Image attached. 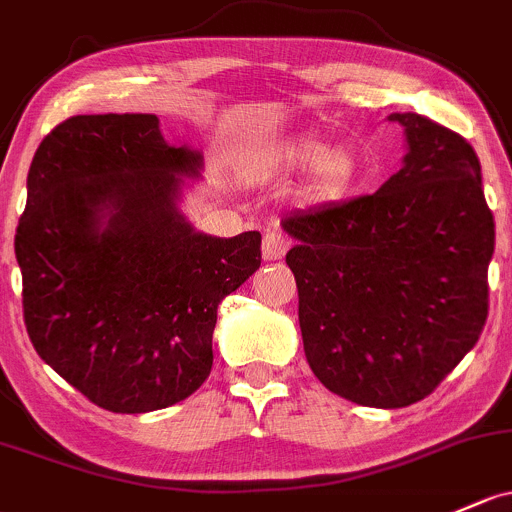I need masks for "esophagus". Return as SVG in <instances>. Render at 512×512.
<instances>
[{
	"label": "esophagus",
	"instance_id": "34e87169",
	"mask_svg": "<svg viewBox=\"0 0 512 512\" xmlns=\"http://www.w3.org/2000/svg\"><path fill=\"white\" fill-rule=\"evenodd\" d=\"M288 246V239L280 232L263 234V258H266V261H278V258H283Z\"/></svg>",
	"mask_w": 512,
	"mask_h": 512
}]
</instances>
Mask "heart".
I'll list each match as a JSON object with an SVG mask.
<instances>
[{"label": "heart", "instance_id": "heart-1", "mask_svg": "<svg viewBox=\"0 0 512 512\" xmlns=\"http://www.w3.org/2000/svg\"><path fill=\"white\" fill-rule=\"evenodd\" d=\"M285 168H307L312 170V192L317 197H337L354 185L359 178V158L349 146L324 148L315 139H302L290 146L283 156Z\"/></svg>", "mask_w": 512, "mask_h": 512}]
</instances>
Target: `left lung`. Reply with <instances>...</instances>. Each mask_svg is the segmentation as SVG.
Wrapping results in <instances>:
<instances>
[{"mask_svg": "<svg viewBox=\"0 0 512 512\" xmlns=\"http://www.w3.org/2000/svg\"><path fill=\"white\" fill-rule=\"evenodd\" d=\"M403 168L373 195L290 212L285 263L298 283L307 364L368 408L427 398L474 349L488 317L496 224L464 136L422 114Z\"/></svg>", "mask_w": 512, "mask_h": 512, "instance_id": "8db88e82", "label": "left lung"}]
</instances>
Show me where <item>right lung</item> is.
Here are the masks:
<instances>
[{"label":"right lung","mask_w":512,"mask_h":512,"mask_svg":"<svg viewBox=\"0 0 512 512\" xmlns=\"http://www.w3.org/2000/svg\"><path fill=\"white\" fill-rule=\"evenodd\" d=\"M200 153L156 114H78L38 146L14 236L43 361L109 412L180 403L212 371L219 302L261 266V234L217 239L175 207Z\"/></svg>","instance_id":"right-lung-1"}]
</instances>
